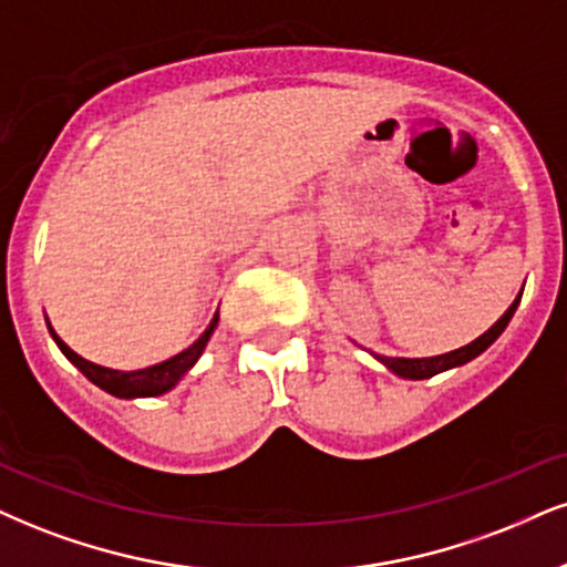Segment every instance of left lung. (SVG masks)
I'll return each instance as SVG.
<instances>
[{"instance_id":"obj_1","label":"left lung","mask_w":567,"mask_h":567,"mask_svg":"<svg viewBox=\"0 0 567 567\" xmlns=\"http://www.w3.org/2000/svg\"><path fill=\"white\" fill-rule=\"evenodd\" d=\"M518 302H520V299H515V302L509 305V310L505 312V316H502V318L497 320V323H494L492 328H488V331L484 333V337H478L476 341H471V344H467V347L454 349V352L439 354V358H423V360L383 358V354H375V358H379V360L383 362V365H386L389 370H394L396 375H402V379H415V381H421V379H431V375L442 373V370L457 368V365H463V362H467V360L478 358V354L484 352L486 347H492L494 341H497L499 333L505 331V328H507L509 318H513V312H515V307H518Z\"/></svg>"}]
</instances>
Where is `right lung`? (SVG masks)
<instances>
[{
	"mask_svg": "<svg viewBox=\"0 0 567 567\" xmlns=\"http://www.w3.org/2000/svg\"><path fill=\"white\" fill-rule=\"evenodd\" d=\"M215 326H218V312H215L213 323L202 337L194 341L192 347L184 349V352L176 354V358L159 362V365H152V368H144V370H131V373H123V370H110V368H102V365H94V362L83 360L81 354H75L73 349H70L65 341H62L58 333L52 331L54 341H58V347L62 349V354L73 362L75 368L81 370L83 375L91 383H96V386L107 391V394L113 396H121V400H134V396H157V394H165L167 389H173L176 383L184 379V373L188 368L194 365V362L199 360V354L205 352L209 337H213Z\"/></svg>",
	"mask_w": 567,
	"mask_h": 567,
	"instance_id": "1",
	"label": "right lung"
}]
</instances>
